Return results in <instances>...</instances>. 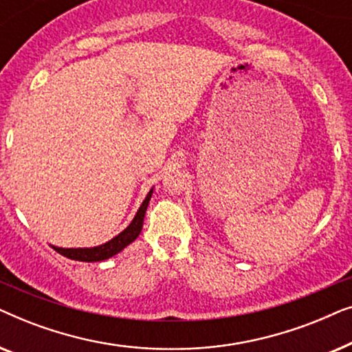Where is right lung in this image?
<instances>
[{
	"label": "right lung",
	"mask_w": 352,
	"mask_h": 352,
	"mask_svg": "<svg viewBox=\"0 0 352 352\" xmlns=\"http://www.w3.org/2000/svg\"><path fill=\"white\" fill-rule=\"evenodd\" d=\"M152 189L148 192L146 200L142 201L141 208L138 210L136 216L131 221V224L128 226L123 232H120L117 237H113L112 240H109L107 243L99 245V247L94 248H59V247H52L57 253H60L62 256L75 259V261H85V263H94V261H104V259L112 258L113 254H117L122 252L124 247H128L129 243L134 242L138 239V235L141 234L142 230V223H144V216H146V210L148 205V200L152 197Z\"/></svg>",
	"instance_id": "obj_1"
}]
</instances>
